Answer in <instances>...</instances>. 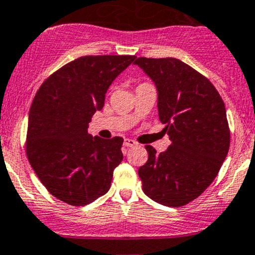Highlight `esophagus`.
I'll use <instances>...</instances> for the list:
<instances>
[{
    "mask_svg": "<svg viewBox=\"0 0 255 255\" xmlns=\"http://www.w3.org/2000/svg\"><path fill=\"white\" fill-rule=\"evenodd\" d=\"M123 144H125L126 147H133V145L137 144V142L133 139H129V138H126L125 142H123Z\"/></svg>",
    "mask_w": 255,
    "mask_h": 255,
    "instance_id": "34e87169",
    "label": "esophagus"
}]
</instances>
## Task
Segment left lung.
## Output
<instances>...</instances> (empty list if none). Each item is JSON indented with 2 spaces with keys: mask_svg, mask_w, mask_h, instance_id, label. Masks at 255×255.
<instances>
[{
  "mask_svg": "<svg viewBox=\"0 0 255 255\" xmlns=\"http://www.w3.org/2000/svg\"><path fill=\"white\" fill-rule=\"evenodd\" d=\"M134 63L155 83L170 139L165 152L145 145L148 160L138 169L143 192L163 206H185L211 185L228 154L226 106L211 81L179 59L138 57Z\"/></svg>",
  "mask_w": 255,
  "mask_h": 255,
  "instance_id": "1",
  "label": "left lung"
}]
</instances>
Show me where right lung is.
Masks as SVG:
<instances>
[{
    "label": "right lung",
    "mask_w": 255,
    "mask_h": 255,
    "mask_svg": "<svg viewBox=\"0 0 255 255\" xmlns=\"http://www.w3.org/2000/svg\"><path fill=\"white\" fill-rule=\"evenodd\" d=\"M135 56H83L41 85L28 115L26 154L49 193L70 206H86L110 190L122 162L123 138L88 134L106 92Z\"/></svg>",
    "instance_id": "1"
}]
</instances>
